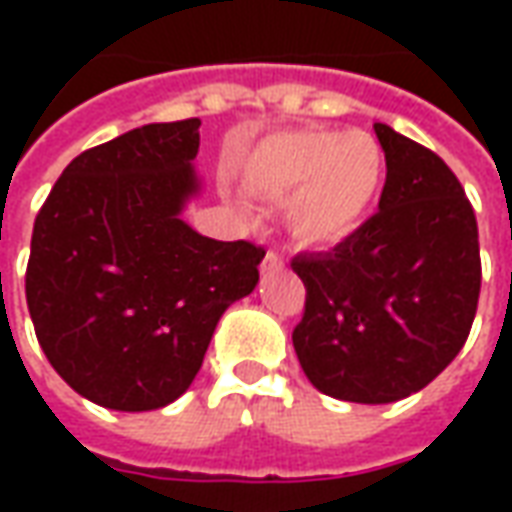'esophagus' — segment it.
<instances>
[{
  "mask_svg": "<svg viewBox=\"0 0 512 512\" xmlns=\"http://www.w3.org/2000/svg\"><path fill=\"white\" fill-rule=\"evenodd\" d=\"M285 266V260H282V255H279V252H274V249H271V252H268L266 257H263V271H277V268H282Z\"/></svg>",
  "mask_w": 512,
  "mask_h": 512,
  "instance_id": "obj_1",
  "label": "esophagus"
}]
</instances>
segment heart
I'll return each instance as SVG.
<instances>
[{"label": "heart", "mask_w": 512, "mask_h": 512, "mask_svg": "<svg viewBox=\"0 0 512 512\" xmlns=\"http://www.w3.org/2000/svg\"><path fill=\"white\" fill-rule=\"evenodd\" d=\"M386 175L384 147L365 131L293 128L246 156L244 183L266 200L290 193V233L307 246L351 238L373 211Z\"/></svg>", "instance_id": "obj_1"}]
</instances>
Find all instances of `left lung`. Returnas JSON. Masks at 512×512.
<instances>
[{
	"label": "left lung",
	"instance_id": "left-lung-1",
	"mask_svg": "<svg viewBox=\"0 0 512 512\" xmlns=\"http://www.w3.org/2000/svg\"><path fill=\"white\" fill-rule=\"evenodd\" d=\"M386 183L373 213L332 252L293 257L307 288L293 329L301 370L323 395L395 403L458 356L480 299L472 202L433 150L376 123Z\"/></svg>",
	"mask_w": 512,
	"mask_h": 512
}]
</instances>
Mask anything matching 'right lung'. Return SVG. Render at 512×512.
Listing matches in <instances>:
<instances>
[{
    "instance_id": "1",
    "label": "right lung",
    "mask_w": 512,
    "mask_h": 512,
    "mask_svg": "<svg viewBox=\"0 0 512 512\" xmlns=\"http://www.w3.org/2000/svg\"><path fill=\"white\" fill-rule=\"evenodd\" d=\"M200 120L150 123L62 169L32 230L27 307L51 367L98 406L178 400L263 246L205 238L180 219L200 183Z\"/></svg>"
}]
</instances>
